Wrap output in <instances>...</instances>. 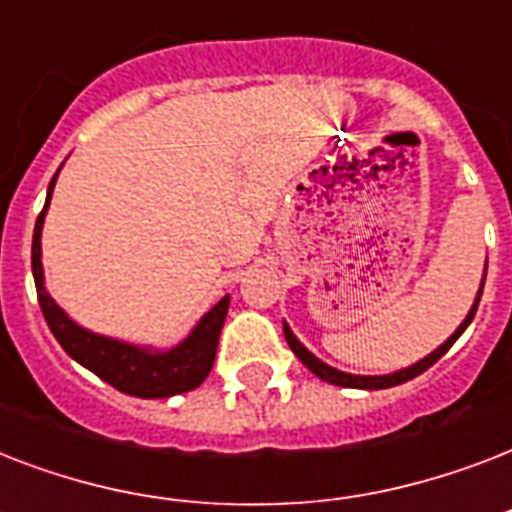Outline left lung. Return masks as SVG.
Returning a JSON list of instances; mask_svg holds the SVG:
<instances>
[{
    "instance_id": "8db88e82",
    "label": "left lung",
    "mask_w": 512,
    "mask_h": 512,
    "mask_svg": "<svg viewBox=\"0 0 512 512\" xmlns=\"http://www.w3.org/2000/svg\"><path fill=\"white\" fill-rule=\"evenodd\" d=\"M486 263H489V260H486ZM484 281H486V268H484V279H481V287H478L476 300H473V305H470L468 316L462 319L460 327L454 329V335L449 337V340H446V342H441V345H438V348L433 350V353H428V356H425V358H420L417 364L406 366V369H398V372H390V374H350V372H340V369H335V366L324 364L321 358L313 356L311 350L305 348L303 342L297 340L295 332L289 329L287 321H284V337H287L292 353H295V356L300 358V361H303V364L308 366V369H311V372L316 374V377H319V380L329 382V385H340V388H358V390L393 388V385H401V382L414 380L417 374H422V372H425V369H430V366L436 364L438 358L444 356L446 350L452 348L454 342H457V337H460L462 332H465V329L470 327V321H473V316H476V311H478V303H481V295H484Z\"/></svg>"
}]
</instances>
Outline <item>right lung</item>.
I'll return each mask as SVG.
<instances>
[{
    "label": "right lung",
    "mask_w": 512,
    "mask_h": 512,
    "mask_svg": "<svg viewBox=\"0 0 512 512\" xmlns=\"http://www.w3.org/2000/svg\"><path fill=\"white\" fill-rule=\"evenodd\" d=\"M60 170L47 185V199L44 209L36 217L34 225V244H31V273H34L36 297H39V308L44 313L47 327L60 342V348L66 350L68 356L74 358L76 364L98 374L100 380L114 385L127 396L138 398H170L177 393H188V390L199 388L201 382L207 380L209 369L215 364L217 340H220V329L228 316V305L231 297L225 295L209 308L196 327L183 337V340L172 345V348H151V345H135V342L116 340V337L98 335L76 324L63 308L50 297L44 287V268H42V228L47 209H50L52 191H55V180Z\"/></svg>",
    "instance_id": "right-lung-1"
}]
</instances>
